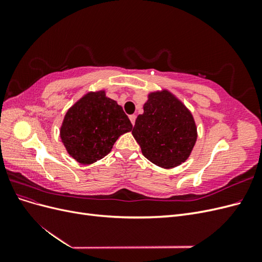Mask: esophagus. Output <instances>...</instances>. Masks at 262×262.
I'll list each match as a JSON object with an SVG mask.
<instances>
[{"instance_id":"esophagus-1","label":"esophagus","mask_w":262,"mask_h":262,"mask_svg":"<svg viewBox=\"0 0 262 262\" xmlns=\"http://www.w3.org/2000/svg\"><path fill=\"white\" fill-rule=\"evenodd\" d=\"M129 118H130V121H131V123L134 125V123H136L137 116H136V115H130V116H129Z\"/></svg>"}]
</instances>
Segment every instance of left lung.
Returning a JSON list of instances; mask_svg holds the SVG:
<instances>
[{
    "mask_svg": "<svg viewBox=\"0 0 262 262\" xmlns=\"http://www.w3.org/2000/svg\"><path fill=\"white\" fill-rule=\"evenodd\" d=\"M132 134L149 162L173 168L189 157L196 141V126L188 108L168 91L148 94Z\"/></svg>",
    "mask_w": 262,
    "mask_h": 262,
    "instance_id": "left-lung-1",
    "label": "left lung"
}]
</instances>
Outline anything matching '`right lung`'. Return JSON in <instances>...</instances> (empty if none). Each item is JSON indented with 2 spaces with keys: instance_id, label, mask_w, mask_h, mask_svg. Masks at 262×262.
<instances>
[{
  "instance_id": "obj_1",
  "label": "right lung",
  "mask_w": 262,
  "mask_h": 262,
  "mask_svg": "<svg viewBox=\"0 0 262 262\" xmlns=\"http://www.w3.org/2000/svg\"><path fill=\"white\" fill-rule=\"evenodd\" d=\"M131 130L122 107L99 91L87 93L68 110L60 137L75 161L89 165L105 157L118 138Z\"/></svg>"
}]
</instances>
